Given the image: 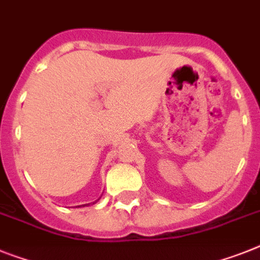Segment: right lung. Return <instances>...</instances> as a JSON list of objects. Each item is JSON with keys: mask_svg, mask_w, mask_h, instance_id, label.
Masks as SVG:
<instances>
[{"mask_svg": "<svg viewBox=\"0 0 260 260\" xmlns=\"http://www.w3.org/2000/svg\"><path fill=\"white\" fill-rule=\"evenodd\" d=\"M96 202V201H95ZM95 202H92V204H95ZM86 205H89V204H86ZM86 205H82V206H86Z\"/></svg>", "mask_w": 260, "mask_h": 260, "instance_id": "obj_1", "label": "right lung"}]
</instances>
